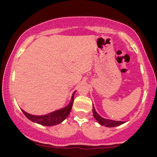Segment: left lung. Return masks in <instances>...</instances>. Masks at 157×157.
Masks as SVG:
<instances>
[{"label":"left lung","mask_w":157,"mask_h":157,"mask_svg":"<svg viewBox=\"0 0 157 157\" xmlns=\"http://www.w3.org/2000/svg\"><path fill=\"white\" fill-rule=\"evenodd\" d=\"M93 116L96 118V121L101 124V125L105 126V127H116V126L120 125V124H124V121H112V120H109L105 119V118H102L101 116H99L97 113H96V110H95L94 107H93Z\"/></svg>","instance_id":"obj_1"}]
</instances>
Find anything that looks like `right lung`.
Masks as SVG:
<instances>
[{
    "mask_svg": "<svg viewBox=\"0 0 157 157\" xmlns=\"http://www.w3.org/2000/svg\"><path fill=\"white\" fill-rule=\"evenodd\" d=\"M74 92L72 95V98H71V101L69 103L68 105L64 109H61L60 110L55 111V112L49 113L48 115H40V116H36V115H32L29 113H26L23 110V112L27 118H29L30 121H33V122L38 123L42 125L45 126H52L56 125V124H60L70 114L71 109H72L73 103H74Z\"/></svg>",
    "mask_w": 157,
    "mask_h": 157,
    "instance_id": "right-lung-1",
    "label": "right lung"
}]
</instances>
